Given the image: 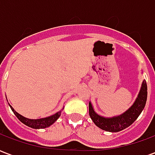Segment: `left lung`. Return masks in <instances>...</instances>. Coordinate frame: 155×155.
Wrapping results in <instances>:
<instances>
[{
	"instance_id": "obj_1",
	"label": "left lung",
	"mask_w": 155,
	"mask_h": 155,
	"mask_svg": "<svg viewBox=\"0 0 155 155\" xmlns=\"http://www.w3.org/2000/svg\"><path fill=\"white\" fill-rule=\"evenodd\" d=\"M147 84L143 80L134 104L126 111L120 115L113 117H104L97 114L91 102L89 103V113L94 124L100 129L108 132H119L131 125L140 116L145 106L147 101Z\"/></svg>"
}]
</instances>
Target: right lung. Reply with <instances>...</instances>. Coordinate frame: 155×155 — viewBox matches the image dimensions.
Masks as SVG:
<instances>
[{
	"label": "right lung",
	"instance_id": "add662e5",
	"mask_svg": "<svg viewBox=\"0 0 155 155\" xmlns=\"http://www.w3.org/2000/svg\"><path fill=\"white\" fill-rule=\"evenodd\" d=\"M10 107L12 109V110L13 111V113L15 114V115L18 120L22 122V123L27 125L28 127H31L32 129H35V130H38V129H45V128H47V127L51 126V124L56 121L59 119V117L61 116V111L63 110V109H61V110L58 111L57 113L52 114L51 116L45 117V118H41V119H36V120H33V119H28V118H25V117L22 116L21 114H20L17 113L16 111L14 110V108L12 107L11 104H9Z\"/></svg>",
	"mask_w": 155,
	"mask_h": 155
}]
</instances>
